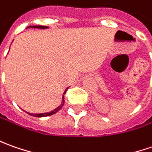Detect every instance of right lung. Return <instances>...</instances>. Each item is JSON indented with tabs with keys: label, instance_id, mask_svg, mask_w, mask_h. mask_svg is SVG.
<instances>
[{
	"label": "right lung",
	"instance_id": "obj_1",
	"mask_svg": "<svg viewBox=\"0 0 152 152\" xmlns=\"http://www.w3.org/2000/svg\"><path fill=\"white\" fill-rule=\"evenodd\" d=\"M26 28H37V29H46L48 28V26H27ZM69 87H67L66 89L64 91V92H63L62 95V101H61V104L58 106V107H56V109H54L53 111H50V112H46V113H40V114H33V113H30V112H27V111H26L27 114H29L30 115H31V116H35V117H44V116H49V115H51L55 114V113H56V112H58L61 108H62V106H64V103H65V97H64V96H65V94L66 92V91Z\"/></svg>",
	"mask_w": 152,
	"mask_h": 152
}]
</instances>
